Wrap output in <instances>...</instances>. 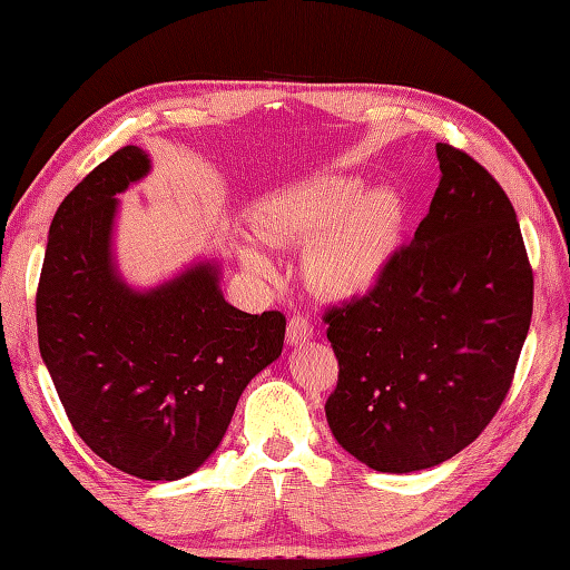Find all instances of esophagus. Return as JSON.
Returning <instances> with one entry per match:
<instances>
[{
	"label": "esophagus",
	"mask_w": 570,
	"mask_h": 570,
	"mask_svg": "<svg viewBox=\"0 0 570 570\" xmlns=\"http://www.w3.org/2000/svg\"><path fill=\"white\" fill-rule=\"evenodd\" d=\"M308 338H314V323H311L304 314H296V316L288 318L286 343L288 345H301V343H306Z\"/></svg>",
	"instance_id": "obj_1"
}]
</instances>
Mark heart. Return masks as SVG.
Listing matches in <instances>:
<instances>
[{
  "instance_id": "1",
  "label": "heart",
  "mask_w": 570,
  "mask_h": 570,
  "mask_svg": "<svg viewBox=\"0 0 570 570\" xmlns=\"http://www.w3.org/2000/svg\"><path fill=\"white\" fill-rule=\"evenodd\" d=\"M361 189L353 177H314L266 199L254 229L272 244H306L304 274L316 292L363 296L381 282L397 252L405 209L390 189ZM242 259L256 274H274V264L256 244L242 249Z\"/></svg>"
}]
</instances>
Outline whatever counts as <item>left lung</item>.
Instances as JSON below:
<instances>
[{"mask_svg": "<svg viewBox=\"0 0 570 570\" xmlns=\"http://www.w3.org/2000/svg\"><path fill=\"white\" fill-rule=\"evenodd\" d=\"M442 180L415 239L365 296L323 321L338 358L333 438L377 472L450 460L492 422L533 311L517 212L472 155L438 142Z\"/></svg>", "mask_w": 570, "mask_h": 570, "instance_id": "1", "label": "left lung"}]
</instances>
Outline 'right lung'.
<instances>
[{
    "label": "right lung",
    "instance_id": "right-lung-1",
    "mask_svg": "<svg viewBox=\"0 0 570 570\" xmlns=\"http://www.w3.org/2000/svg\"><path fill=\"white\" fill-rule=\"evenodd\" d=\"M150 170L136 145L59 205L37 286L39 351L71 428L100 460L148 482L193 474L217 450L252 377L284 348L282 311L229 306L217 266L138 294L110 264L116 195Z\"/></svg>",
    "mask_w": 570,
    "mask_h": 570
}]
</instances>
